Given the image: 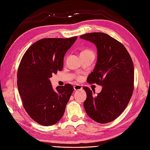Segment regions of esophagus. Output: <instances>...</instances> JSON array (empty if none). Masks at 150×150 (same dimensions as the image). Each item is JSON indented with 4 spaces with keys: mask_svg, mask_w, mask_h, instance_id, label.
Here are the masks:
<instances>
[{
    "mask_svg": "<svg viewBox=\"0 0 150 150\" xmlns=\"http://www.w3.org/2000/svg\"><path fill=\"white\" fill-rule=\"evenodd\" d=\"M74 89L75 91H80V90L82 89V86L79 85H76L74 86Z\"/></svg>",
    "mask_w": 150,
    "mask_h": 150,
    "instance_id": "34e87169",
    "label": "esophagus"
}]
</instances>
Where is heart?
Instances as JSON below:
<instances>
[{
  "mask_svg": "<svg viewBox=\"0 0 150 150\" xmlns=\"http://www.w3.org/2000/svg\"><path fill=\"white\" fill-rule=\"evenodd\" d=\"M89 52H92L91 51H90V50H88V49H86V50H84L83 51H82L81 54H85V53H89ZM81 78H79V79H80Z\"/></svg>",
  "mask_w": 150,
  "mask_h": 150,
  "instance_id": "obj_1",
  "label": "heart"
}]
</instances>
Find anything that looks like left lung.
<instances>
[{"instance_id": "left-lung-1", "label": "left lung", "mask_w": 150, "mask_h": 150, "mask_svg": "<svg viewBox=\"0 0 150 150\" xmlns=\"http://www.w3.org/2000/svg\"><path fill=\"white\" fill-rule=\"evenodd\" d=\"M80 38L97 47V62L87 82L102 86L98 95L84 86V108L93 120L105 124L118 117L130 100L134 91V64L125 46L107 34L91 33Z\"/></svg>"}]
</instances>
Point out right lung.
I'll use <instances>...</instances> for the list:
<instances>
[{
    "instance_id": "add662e5",
    "label": "right lung",
    "mask_w": 150,
    "mask_h": 150,
    "mask_svg": "<svg viewBox=\"0 0 150 150\" xmlns=\"http://www.w3.org/2000/svg\"><path fill=\"white\" fill-rule=\"evenodd\" d=\"M77 38L40 40L21 59L17 73L19 94L25 111L40 125H53L64 115L74 88L66 84L54 91L49 79L63 69L65 53Z\"/></svg>"
}]
</instances>
